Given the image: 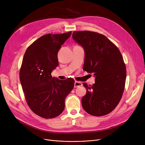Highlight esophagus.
Returning <instances> with one entry per match:
<instances>
[{
	"mask_svg": "<svg viewBox=\"0 0 145 145\" xmlns=\"http://www.w3.org/2000/svg\"><path fill=\"white\" fill-rule=\"evenodd\" d=\"M82 86V83L80 82H78V81H75L74 82V88H78V87H80Z\"/></svg>",
	"mask_w": 145,
	"mask_h": 145,
	"instance_id": "1",
	"label": "esophagus"
}]
</instances>
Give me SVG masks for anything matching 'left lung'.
Listing matches in <instances>:
<instances>
[{"label": "left lung", "instance_id": "left-lung-1", "mask_svg": "<svg viewBox=\"0 0 145 145\" xmlns=\"http://www.w3.org/2000/svg\"><path fill=\"white\" fill-rule=\"evenodd\" d=\"M73 40L83 47L85 62L83 69L94 73L95 83H83L86 93L82 107L92 116L110 113L119 104L125 89L126 69L119 49L105 36L90 31H74Z\"/></svg>", "mask_w": 145, "mask_h": 145}]
</instances>
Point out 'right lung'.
I'll return each mask as SVG.
<instances>
[{"label":"right lung","mask_w":145,"mask_h":145,"mask_svg":"<svg viewBox=\"0 0 145 145\" xmlns=\"http://www.w3.org/2000/svg\"><path fill=\"white\" fill-rule=\"evenodd\" d=\"M72 32L47 34L27 48L20 70V81L27 103L35 114L45 119L55 118L65 109V100L74 85L69 78L51 76L59 65L57 53Z\"/></svg>","instance_id":"1"}]
</instances>
